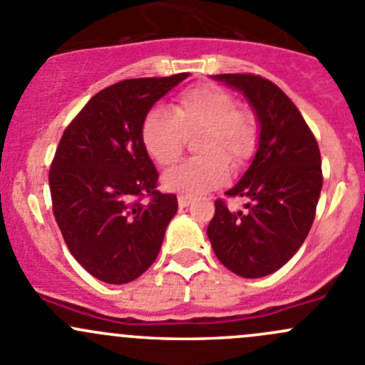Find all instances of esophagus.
Returning a JSON list of instances; mask_svg holds the SVG:
<instances>
[{"label": "esophagus", "instance_id": "esophagus-1", "mask_svg": "<svg viewBox=\"0 0 365 365\" xmlns=\"http://www.w3.org/2000/svg\"><path fill=\"white\" fill-rule=\"evenodd\" d=\"M190 203H192V197L187 196V194H180V196H178L180 208H185V206H189Z\"/></svg>", "mask_w": 365, "mask_h": 365}]
</instances>
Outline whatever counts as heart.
<instances>
[{
  "mask_svg": "<svg viewBox=\"0 0 365 365\" xmlns=\"http://www.w3.org/2000/svg\"><path fill=\"white\" fill-rule=\"evenodd\" d=\"M197 134L194 148L200 155L183 160L164 175V185L182 194H201L222 185L233 169L251 162L259 143L257 118L238 106L226 88L205 83L180 91L169 104V113L150 109L141 123L146 153L162 168L180 159L185 135Z\"/></svg>",
  "mask_w": 365,
  "mask_h": 365,
  "instance_id": "1",
  "label": "heart"
}]
</instances>
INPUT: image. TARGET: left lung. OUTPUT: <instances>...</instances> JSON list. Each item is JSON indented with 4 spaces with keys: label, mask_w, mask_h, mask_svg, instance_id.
<instances>
[{
    "label": "left lung",
    "mask_w": 365,
    "mask_h": 365,
    "mask_svg": "<svg viewBox=\"0 0 365 365\" xmlns=\"http://www.w3.org/2000/svg\"><path fill=\"white\" fill-rule=\"evenodd\" d=\"M238 88L259 120V148L244 178L226 192L247 197V212L215 201L210 242L220 263L247 279L264 277L293 257L314 222L323 185L318 141L292 98L256 73H220Z\"/></svg>",
    "instance_id": "left-lung-1"
}]
</instances>
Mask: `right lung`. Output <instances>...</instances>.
<instances>
[{
    "label": "right lung",
    "instance_id": "1",
    "mask_svg": "<svg viewBox=\"0 0 365 365\" xmlns=\"http://www.w3.org/2000/svg\"><path fill=\"white\" fill-rule=\"evenodd\" d=\"M187 76L125 79L98 91L65 128L51 162L53 213L65 244L84 270L109 284L152 267L178 210L175 194L157 190L141 123Z\"/></svg>",
    "mask_w": 365,
    "mask_h": 365
}]
</instances>
